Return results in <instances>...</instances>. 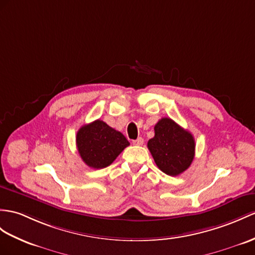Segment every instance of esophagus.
Instances as JSON below:
<instances>
[{
  "instance_id": "esophagus-1",
  "label": "esophagus",
  "mask_w": 255,
  "mask_h": 255,
  "mask_svg": "<svg viewBox=\"0 0 255 255\" xmlns=\"http://www.w3.org/2000/svg\"><path fill=\"white\" fill-rule=\"evenodd\" d=\"M133 144H134V145H137V146H140V145L144 144V139H142L141 137H138L137 139L133 140Z\"/></svg>"
}]
</instances>
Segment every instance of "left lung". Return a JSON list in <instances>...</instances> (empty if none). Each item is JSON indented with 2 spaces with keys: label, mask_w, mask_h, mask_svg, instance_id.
<instances>
[{
  "label": "left lung",
  "mask_w": 255,
  "mask_h": 255,
  "mask_svg": "<svg viewBox=\"0 0 255 255\" xmlns=\"http://www.w3.org/2000/svg\"><path fill=\"white\" fill-rule=\"evenodd\" d=\"M147 147L159 169L171 176L187 170L195 158L194 136L170 118L158 121Z\"/></svg>",
  "instance_id": "obj_1"
}]
</instances>
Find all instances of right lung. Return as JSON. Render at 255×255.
<instances>
[{
    "label": "right lung",
    "mask_w": 255,
    "mask_h": 255,
    "mask_svg": "<svg viewBox=\"0 0 255 255\" xmlns=\"http://www.w3.org/2000/svg\"><path fill=\"white\" fill-rule=\"evenodd\" d=\"M77 147L83 162L93 169L110 165L129 145L122 133L102 120L85 124L77 133Z\"/></svg>",
    "instance_id": "right-lung-1"
}]
</instances>
